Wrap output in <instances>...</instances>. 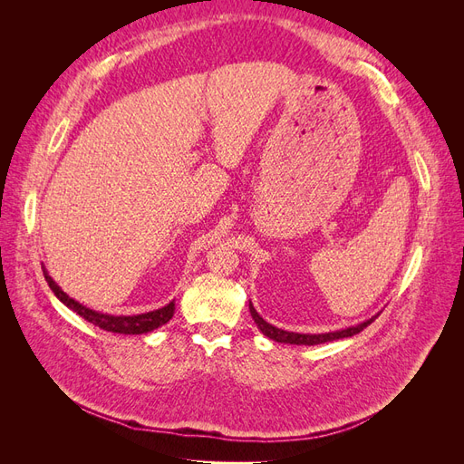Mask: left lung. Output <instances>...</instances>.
Segmentation results:
<instances>
[{
  "instance_id": "8db88e82",
  "label": "left lung",
  "mask_w": 464,
  "mask_h": 464,
  "mask_svg": "<svg viewBox=\"0 0 464 464\" xmlns=\"http://www.w3.org/2000/svg\"><path fill=\"white\" fill-rule=\"evenodd\" d=\"M249 314L251 317H254V321L257 323V329L265 334L269 336V339L276 341V343H285V344H305V346H314V344H323V343H331V341H339V339H346V336H354L358 334L360 331L366 329L370 323L375 321V317L379 315H373L372 319L363 321V323H358V325L354 327H346V329H341V331H333V333H321V334H302V333H290V331H285V329H278L275 325H271V323H266L257 312L256 307L251 305L249 302Z\"/></svg>"
}]
</instances>
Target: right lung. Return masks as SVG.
I'll use <instances>...</instances> for the list:
<instances>
[{
	"label": "right lung",
	"instance_id": "1",
	"mask_svg": "<svg viewBox=\"0 0 464 464\" xmlns=\"http://www.w3.org/2000/svg\"><path fill=\"white\" fill-rule=\"evenodd\" d=\"M44 276H46V283L52 288V292L60 298V302H63L69 307V310H73L82 319H87L89 323H92V325L101 327L104 331H110V333H120V334H143V333H150L154 329L162 327L164 323L170 321L172 315H174V310H176L174 302H170L168 305L160 307V310L139 314V315H108V314H101V312L91 310V307H87V305L75 302L73 298H69L67 294L58 285L53 283V278L48 275V271H44Z\"/></svg>",
	"mask_w": 464,
	"mask_h": 464
}]
</instances>
